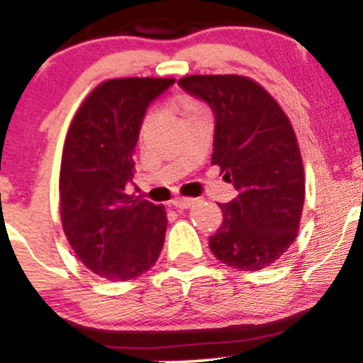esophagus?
Wrapping results in <instances>:
<instances>
[{
	"label": "esophagus",
	"instance_id": "obj_1",
	"mask_svg": "<svg viewBox=\"0 0 363 363\" xmlns=\"http://www.w3.org/2000/svg\"><path fill=\"white\" fill-rule=\"evenodd\" d=\"M193 203H195V199H175L174 202H172L175 208H189Z\"/></svg>",
	"mask_w": 363,
	"mask_h": 363
}]
</instances>
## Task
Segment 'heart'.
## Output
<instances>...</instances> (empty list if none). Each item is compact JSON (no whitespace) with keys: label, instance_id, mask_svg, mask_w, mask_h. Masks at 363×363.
<instances>
[{"label":"heart","instance_id":"1","mask_svg":"<svg viewBox=\"0 0 363 363\" xmlns=\"http://www.w3.org/2000/svg\"><path fill=\"white\" fill-rule=\"evenodd\" d=\"M170 111L174 112L182 123V121L189 119V117L203 113L205 108L195 96H189V94H175L170 101ZM147 124H149V119H145L144 123H142V133L147 130Z\"/></svg>","mask_w":363,"mask_h":363}]
</instances>
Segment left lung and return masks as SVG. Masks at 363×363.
I'll return each instance as SVG.
<instances>
[{"instance_id": "8db88e82", "label": "left lung", "mask_w": 363, "mask_h": 363, "mask_svg": "<svg viewBox=\"0 0 363 363\" xmlns=\"http://www.w3.org/2000/svg\"><path fill=\"white\" fill-rule=\"evenodd\" d=\"M179 86L216 117L212 164L239 195L219 203L223 223L208 247L225 265L259 270L294 244L302 216L303 167L290 119L255 80L189 75Z\"/></svg>"}]
</instances>
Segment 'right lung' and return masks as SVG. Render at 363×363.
Instances as JSON below:
<instances>
[{
  "label": "right lung",
  "instance_id": "obj_1",
  "mask_svg": "<svg viewBox=\"0 0 363 363\" xmlns=\"http://www.w3.org/2000/svg\"><path fill=\"white\" fill-rule=\"evenodd\" d=\"M174 82L107 80L84 100L68 130L60 172L61 221L80 262L105 279L142 276L163 250V205L133 199L126 186L147 107Z\"/></svg>",
  "mask_w": 363,
  "mask_h": 363
}]
</instances>
